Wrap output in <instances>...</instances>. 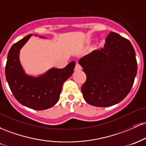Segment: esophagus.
<instances>
[{
	"label": "esophagus",
	"mask_w": 146,
	"mask_h": 146,
	"mask_svg": "<svg viewBox=\"0 0 146 146\" xmlns=\"http://www.w3.org/2000/svg\"><path fill=\"white\" fill-rule=\"evenodd\" d=\"M82 69V66H80V64L79 63H76V65H75V71H80Z\"/></svg>",
	"instance_id": "obj_1"
}]
</instances>
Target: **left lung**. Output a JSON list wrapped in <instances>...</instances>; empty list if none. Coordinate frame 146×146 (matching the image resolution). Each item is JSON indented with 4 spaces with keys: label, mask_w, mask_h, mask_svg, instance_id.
<instances>
[{
    "label": "left lung",
    "mask_w": 146,
    "mask_h": 146,
    "mask_svg": "<svg viewBox=\"0 0 146 146\" xmlns=\"http://www.w3.org/2000/svg\"><path fill=\"white\" fill-rule=\"evenodd\" d=\"M86 75L82 86L87 103L108 107L124 99L135 81L137 71L135 51L130 42L110 32L104 48L95 50L79 60Z\"/></svg>",
    "instance_id": "1"
}]
</instances>
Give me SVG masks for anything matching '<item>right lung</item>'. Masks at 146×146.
I'll list each match as a JSON object with an SVG mask.
<instances>
[{"label": "right lung", "instance_id": "add662e5", "mask_svg": "<svg viewBox=\"0 0 146 146\" xmlns=\"http://www.w3.org/2000/svg\"><path fill=\"white\" fill-rule=\"evenodd\" d=\"M31 36H25L10 48L5 66L6 80L19 103L33 110H46L58 102L63 84L73 74L75 62L63 68H50L38 77L26 74L20 62V50Z\"/></svg>", "mask_w": 146, "mask_h": 146}]
</instances>
